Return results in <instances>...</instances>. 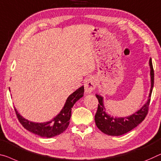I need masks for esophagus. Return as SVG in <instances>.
<instances>
[{
	"label": "esophagus",
	"mask_w": 161,
	"mask_h": 161,
	"mask_svg": "<svg viewBox=\"0 0 161 161\" xmlns=\"http://www.w3.org/2000/svg\"><path fill=\"white\" fill-rule=\"evenodd\" d=\"M96 82L94 78L88 77L85 80L84 87H85V91L86 93H91L96 88Z\"/></svg>",
	"instance_id": "esophagus-1"
}]
</instances>
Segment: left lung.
Here are the masks:
<instances>
[{
	"label": "left lung",
	"instance_id": "obj_1",
	"mask_svg": "<svg viewBox=\"0 0 161 161\" xmlns=\"http://www.w3.org/2000/svg\"><path fill=\"white\" fill-rule=\"evenodd\" d=\"M149 65L150 68L151 87H150V93L148 96V99L139 110L132 114V115L125 117H111L106 112V108L103 104V98L100 95L96 94L99 103H98L97 112L95 115V122L98 129L104 134L111 136L124 135L134 129L145 119L148 112L150 96H151L153 86H154V70H153L151 58L149 60Z\"/></svg>",
	"mask_w": 161,
	"mask_h": 161
}]
</instances>
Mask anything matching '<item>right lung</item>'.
I'll use <instances>...</instances> for the list:
<instances>
[{
  "label": "right lung",
  "instance_id": "right-lung-1",
  "mask_svg": "<svg viewBox=\"0 0 161 161\" xmlns=\"http://www.w3.org/2000/svg\"><path fill=\"white\" fill-rule=\"evenodd\" d=\"M83 93L84 87L83 86L68 96L60 112L49 122L43 123L31 122L22 117L15 107L14 109L19 122L26 130L40 137L50 138L60 135L68 128L70 124L73 106L76 101L83 97Z\"/></svg>",
  "mask_w": 161,
  "mask_h": 161
}]
</instances>
